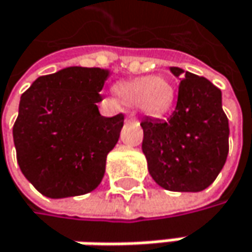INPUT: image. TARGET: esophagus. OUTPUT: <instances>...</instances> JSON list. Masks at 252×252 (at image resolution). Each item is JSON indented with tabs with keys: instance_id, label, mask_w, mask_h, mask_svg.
<instances>
[{
	"instance_id": "obj_1",
	"label": "esophagus",
	"mask_w": 252,
	"mask_h": 252,
	"mask_svg": "<svg viewBox=\"0 0 252 252\" xmlns=\"http://www.w3.org/2000/svg\"><path fill=\"white\" fill-rule=\"evenodd\" d=\"M127 122H136L135 114H129V116H127Z\"/></svg>"
}]
</instances>
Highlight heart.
<instances>
[{
    "instance_id": "b5f03b06",
    "label": "heart",
    "mask_w": 252,
    "mask_h": 252,
    "mask_svg": "<svg viewBox=\"0 0 252 252\" xmlns=\"http://www.w3.org/2000/svg\"><path fill=\"white\" fill-rule=\"evenodd\" d=\"M113 93L123 104L138 106L151 117H158L171 110L175 101L174 85L161 75L119 81L113 85Z\"/></svg>"
}]
</instances>
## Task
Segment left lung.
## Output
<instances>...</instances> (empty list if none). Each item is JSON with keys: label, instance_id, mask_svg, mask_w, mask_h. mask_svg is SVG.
<instances>
[{"label": "left lung", "instance_id": "8db88e82", "mask_svg": "<svg viewBox=\"0 0 252 252\" xmlns=\"http://www.w3.org/2000/svg\"><path fill=\"white\" fill-rule=\"evenodd\" d=\"M178 100L167 120L143 119L142 151L154 181L170 191H202L225 165L229 123L222 93L205 77L171 66Z\"/></svg>", "mask_w": 252, "mask_h": 252}]
</instances>
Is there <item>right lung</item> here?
Returning <instances> with one entry per match:
<instances>
[{
    "label": "right lung",
    "mask_w": 252,
    "mask_h": 252,
    "mask_svg": "<svg viewBox=\"0 0 252 252\" xmlns=\"http://www.w3.org/2000/svg\"><path fill=\"white\" fill-rule=\"evenodd\" d=\"M107 77L101 68L68 66L39 77L21 95L13 127L17 162L43 196H81L101 183L125 120L98 111Z\"/></svg>",
    "instance_id": "1"
}]
</instances>
